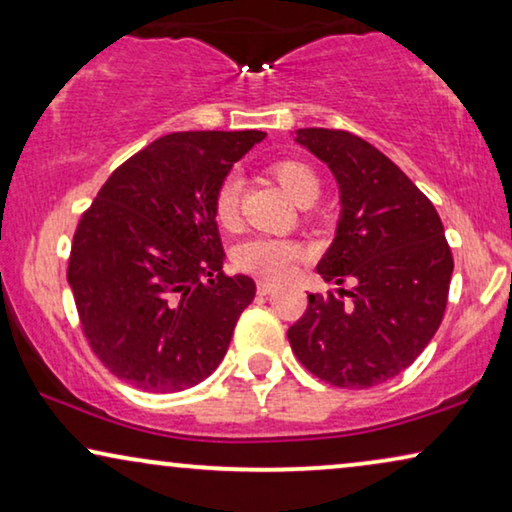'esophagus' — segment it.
Instances as JSON below:
<instances>
[{
    "label": "esophagus",
    "instance_id": "obj_1",
    "mask_svg": "<svg viewBox=\"0 0 512 512\" xmlns=\"http://www.w3.org/2000/svg\"><path fill=\"white\" fill-rule=\"evenodd\" d=\"M275 282H270V279H258L256 282V291H258V296H268V293H272L275 291Z\"/></svg>",
    "mask_w": 512,
    "mask_h": 512
}]
</instances>
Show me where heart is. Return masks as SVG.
I'll use <instances>...</instances> for the list:
<instances>
[{
  "label": "heart",
  "mask_w": 512,
  "mask_h": 512,
  "mask_svg": "<svg viewBox=\"0 0 512 512\" xmlns=\"http://www.w3.org/2000/svg\"><path fill=\"white\" fill-rule=\"evenodd\" d=\"M268 172L275 177L279 184L286 188V193L293 200L312 202L319 195L321 181L317 172L303 160L296 158H279L270 163ZM240 193L242 179L235 172L226 174L216 186L212 198V212L216 226L223 230H235L240 226ZM305 256L303 244L296 240H286V237H268L258 235L251 240L237 244L233 251V263L237 270L249 272V275L263 279H282L291 275L296 263Z\"/></svg>",
  "instance_id": "1"
}]
</instances>
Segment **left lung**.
Returning a JSON list of instances; mask_svg holds the SVG:
<instances>
[{"label":"left lung","mask_w":512,"mask_h":512,"mask_svg":"<svg viewBox=\"0 0 512 512\" xmlns=\"http://www.w3.org/2000/svg\"><path fill=\"white\" fill-rule=\"evenodd\" d=\"M296 142L324 160L340 186L338 230L317 272L352 289L310 293L305 314L289 328L291 349L333 387H375L403 373L443 321L454 270L443 221L366 139L303 128Z\"/></svg>","instance_id":"8db88e82"}]
</instances>
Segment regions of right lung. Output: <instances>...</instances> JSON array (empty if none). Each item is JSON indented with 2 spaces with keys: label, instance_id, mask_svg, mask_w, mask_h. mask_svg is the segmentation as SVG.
I'll return each mask as SVG.
<instances>
[{
  "label": "right lung",
  "instance_id": "1",
  "mask_svg": "<svg viewBox=\"0 0 512 512\" xmlns=\"http://www.w3.org/2000/svg\"><path fill=\"white\" fill-rule=\"evenodd\" d=\"M263 137L172 132L116 167L83 212L67 282L90 349L118 380L170 394L226 356L256 284L223 275L212 198Z\"/></svg>",
  "mask_w": 512,
  "mask_h": 512
}]
</instances>
